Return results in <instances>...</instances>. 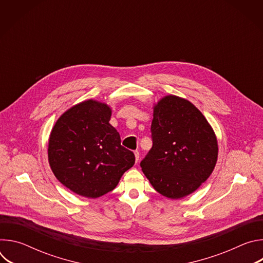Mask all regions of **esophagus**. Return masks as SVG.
Wrapping results in <instances>:
<instances>
[{
  "instance_id": "1",
  "label": "esophagus",
  "mask_w": 263,
  "mask_h": 263,
  "mask_svg": "<svg viewBox=\"0 0 263 263\" xmlns=\"http://www.w3.org/2000/svg\"><path fill=\"white\" fill-rule=\"evenodd\" d=\"M134 155H135V162L137 163L138 160H139V152H138V151H135V152H134Z\"/></svg>"
}]
</instances>
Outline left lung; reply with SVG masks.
Returning <instances> with one entry per match:
<instances>
[{
  "label": "left lung",
  "instance_id": "8db88e82",
  "mask_svg": "<svg viewBox=\"0 0 263 263\" xmlns=\"http://www.w3.org/2000/svg\"><path fill=\"white\" fill-rule=\"evenodd\" d=\"M153 146L141 170L160 195L177 200L196 192L213 172L218 155L215 133L189 100L168 95L153 107Z\"/></svg>",
  "mask_w": 263,
  "mask_h": 263
}]
</instances>
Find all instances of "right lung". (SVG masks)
<instances>
[{
  "label": "right lung",
  "instance_id": "1",
  "mask_svg": "<svg viewBox=\"0 0 263 263\" xmlns=\"http://www.w3.org/2000/svg\"><path fill=\"white\" fill-rule=\"evenodd\" d=\"M111 108L86 100L67 109L52 128L48 159L57 180L79 196L96 199L114 191L135 162L109 124Z\"/></svg>",
  "mask_w": 263,
  "mask_h": 263
}]
</instances>
